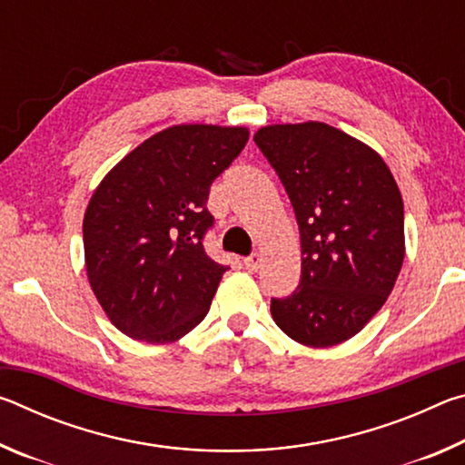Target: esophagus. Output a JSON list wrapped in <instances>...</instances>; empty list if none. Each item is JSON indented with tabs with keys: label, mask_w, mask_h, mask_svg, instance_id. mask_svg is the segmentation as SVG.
Masks as SVG:
<instances>
[{
	"label": "esophagus",
	"mask_w": 465,
	"mask_h": 465,
	"mask_svg": "<svg viewBox=\"0 0 465 465\" xmlns=\"http://www.w3.org/2000/svg\"><path fill=\"white\" fill-rule=\"evenodd\" d=\"M261 264H262V256L258 254V252L250 254L248 258H243V266H246V271H250V272H256L258 269H261Z\"/></svg>",
	"instance_id": "34e87169"
}]
</instances>
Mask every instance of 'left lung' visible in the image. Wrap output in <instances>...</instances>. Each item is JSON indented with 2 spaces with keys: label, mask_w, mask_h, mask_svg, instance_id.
Wrapping results in <instances>:
<instances>
[{
  "label": "left lung",
  "mask_w": 465,
  "mask_h": 465,
  "mask_svg": "<svg viewBox=\"0 0 465 465\" xmlns=\"http://www.w3.org/2000/svg\"><path fill=\"white\" fill-rule=\"evenodd\" d=\"M293 204L302 281L271 299L277 326L326 349L365 328L404 261V203L371 147L326 123L271 124L254 135Z\"/></svg>",
  "instance_id": "8db88e82"
}]
</instances>
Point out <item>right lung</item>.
Masks as SVG:
<instances>
[{
    "label": "right lung",
    "instance_id": "add662e5",
    "mask_svg": "<svg viewBox=\"0 0 465 465\" xmlns=\"http://www.w3.org/2000/svg\"><path fill=\"white\" fill-rule=\"evenodd\" d=\"M248 129L176 124L124 155L84 215L85 271L110 322L166 344L207 316L227 266L207 256L213 180L248 143Z\"/></svg>",
    "mask_w": 465,
    "mask_h": 465
}]
</instances>
